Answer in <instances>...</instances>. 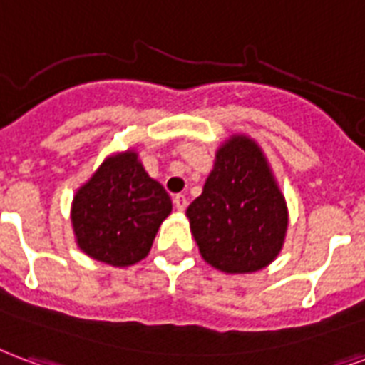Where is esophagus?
Listing matches in <instances>:
<instances>
[{"label":"esophagus","instance_id":"obj_1","mask_svg":"<svg viewBox=\"0 0 365 365\" xmlns=\"http://www.w3.org/2000/svg\"><path fill=\"white\" fill-rule=\"evenodd\" d=\"M172 201H174V207L178 210H185V207H187V197L182 195V193H178V195L172 197Z\"/></svg>","mask_w":365,"mask_h":365}]
</instances>
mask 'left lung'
Instances as JSON below:
<instances>
[{"mask_svg": "<svg viewBox=\"0 0 365 365\" xmlns=\"http://www.w3.org/2000/svg\"><path fill=\"white\" fill-rule=\"evenodd\" d=\"M191 232L209 265L253 272L279 255L288 212L261 148L232 137L217 155L203 193L187 207Z\"/></svg>", "mask_w": 365, "mask_h": 365, "instance_id": "1", "label": "left lung"}]
</instances>
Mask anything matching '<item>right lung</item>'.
I'll use <instances>...</instances> for the list:
<instances>
[{
    "instance_id": "add662e5",
    "label": "right lung",
    "mask_w": 365,
    "mask_h": 365,
    "mask_svg": "<svg viewBox=\"0 0 365 365\" xmlns=\"http://www.w3.org/2000/svg\"><path fill=\"white\" fill-rule=\"evenodd\" d=\"M172 210L160 183L135 153L108 158L73 199L71 220L86 255L114 267L147 257L158 226Z\"/></svg>"
}]
</instances>
